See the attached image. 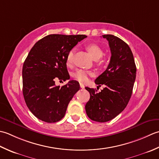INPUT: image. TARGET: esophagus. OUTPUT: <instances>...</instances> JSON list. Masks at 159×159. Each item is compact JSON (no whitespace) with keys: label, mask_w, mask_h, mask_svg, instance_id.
I'll use <instances>...</instances> for the list:
<instances>
[{"label":"esophagus","mask_w":159,"mask_h":159,"mask_svg":"<svg viewBox=\"0 0 159 159\" xmlns=\"http://www.w3.org/2000/svg\"><path fill=\"white\" fill-rule=\"evenodd\" d=\"M80 88L82 89H84V87H85V86H84V85L83 84H81V83L80 84Z\"/></svg>","instance_id":"1"}]
</instances>
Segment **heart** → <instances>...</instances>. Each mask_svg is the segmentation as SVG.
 <instances>
[{"label": "heart", "mask_w": 159, "mask_h": 159, "mask_svg": "<svg viewBox=\"0 0 159 159\" xmlns=\"http://www.w3.org/2000/svg\"><path fill=\"white\" fill-rule=\"evenodd\" d=\"M86 50L89 51V53L90 54L93 59L95 60H99L100 57L103 56V51L102 48L99 46L98 44L95 43H90L87 44L86 46ZM73 60V51H70L69 53L67 54V56L66 58V64L68 66H70L72 65ZM92 75V73L88 70H77L75 73H73V77L77 81L80 82H86L89 80V77Z\"/></svg>", "instance_id": "1"}]
</instances>
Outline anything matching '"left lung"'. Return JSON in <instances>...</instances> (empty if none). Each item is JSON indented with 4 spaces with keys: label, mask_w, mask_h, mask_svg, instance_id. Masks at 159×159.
Returning <instances> with one entry per match:
<instances>
[{
    "label": "left lung",
    "mask_w": 159,
    "mask_h": 159,
    "mask_svg": "<svg viewBox=\"0 0 159 159\" xmlns=\"http://www.w3.org/2000/svg\"><path fill=\"white\" fill-rule=\"evenodd\" d=\"M108 41L111 57L106 70L95 81L105 86L101 92L86 87L90 97L86 103V114L93 121L106 122L124 111L131 98L136 79L134 56L124 41L113 35H103ZM98 89V88H97Z\"/></svg>",
    "instance_id": "8db88e82"
}]
</instances>
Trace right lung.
Masks as SVG:
<instances>
[{
    "label": "right lung",
    "mask_w": 159,
    "mask_h": 159,
    "mask_svg": "<svg viewBox=\"0 0 159 159\" xmlns=\"http://www.w3.org/2000/svg\"><path fill=\"white\" fill-rule=\"evenodd\" d=\"M87 36L51 34L32 47L22 67V93L30 111L40 120L59 121L65 115L70 101L80 90L75 80L61 87L56 80L70 79L66 58L69 51Z\"/></svg>",
    "instance_id": "obj_1"
}]
</instances>
